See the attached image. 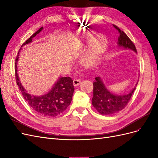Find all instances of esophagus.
Segmentation results:
<instances>
[{
	"instance_id": "1",
	"label": "esophagus",
	"mask_w": 158,
	"mask_h": 158,
	"mask_svg": "<svg viewBox=\"0 0 158 158\" xmlns=\"http://www.w3.org/2000/svg\"><path fill=\"white\" fill-rule=\"evenodd\" d=\"M81 83V81L79 79H74L73 81V84L74 86H77Z\"/></svg>"
}]
</instances>
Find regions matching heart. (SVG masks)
Returning <instances> with one entry per match:
<instances>
[{
  "instance_id": "heart-1",
  "label": "heart",
  "mask_w": 158,
  "mask_h": 158,
  "mask_svg": "<svg viewBox=\"0 0 158 158\" xmlns=\"http://www.w3.org/2000/svg\"><path fill=\"white\" fill-rule=\"evenodd\" d=\"M94 33H86L84 35L83 39L85 42H90L88 47L81 55L80 62L85 67L90 68L96 63L100 56L108 44V40L103 35H97ZM77 45H83L79 40L75 42Z\"/></svg>"
}]
</instances>
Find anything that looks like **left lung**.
I'll return each instance as SVG.
<instances>
[{"mask_svg":"<svg viewBox=\"0 0 158 158\" xmlns=\"http://www.w3.org/2000/svg\"><path fill=\"white\" fill-rule=\"evenodd\" d=\"M113 26L119 33L118 40V47H123L125 49L132 50L136 53L137 51L135 46L129 37L118 26L115 25H113ZM137 84L138 83L136 84L135 86H136ZM93 86L92 104L100 114L107 115L118 113L119 111L124 109L127 104H128L136 89V87H135L127 94H114L106 87L102 80L100 77H96L95 78Z\"/></svg>","mask_w":158,"mask_h":158,"instance_id":"obj_1","label":"left lung"}]
</instances>
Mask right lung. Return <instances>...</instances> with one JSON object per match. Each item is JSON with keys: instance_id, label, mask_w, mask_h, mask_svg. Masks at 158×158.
I'll list each match as a JSON object with an SVG mask.
<instances>
[{"instance_id": "right-lung-1", "label": "right lung", "mask_w": 158, "mask_h": 158, "mask_svg": "<svg viewBox=\"0 0 158 158\" xmlns=\"http://www.w3.org/2000/svg\"><path fill=\"white\" fill-rule=\"evenodd\" d=\"M43 29L40 27L32 36L29 38L22 46L32 42V39L39 34ZM19 50H21L20 48ZM19 51L16 60V80L23 98L27 102L31 108L38 114L46 118H54L62 114L71 104L74 92L73 80L71 77H60L51 90L47 93L41 96H34L29 94L22 86L17 73V63Z\"/></svg>"}]
</instances>
